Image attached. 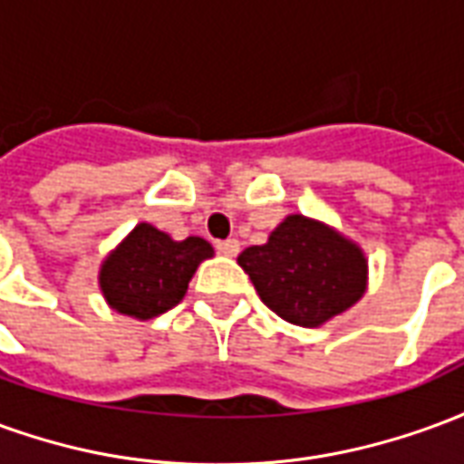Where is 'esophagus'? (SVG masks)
<instances>
[{"mask_svg":"<svg viewBox=\"0 0 464 464\" xmlns=\"http://www.w3.org/2000/svg\"><path fill=\"white\" fill-rule=\"evenodd\" d=\"M216 251L221 253V256H236V253L241 251V243L236 241V238H228V241H218V243H216Z\"/></svg>","mask_w":464,"mask_h":464,"instance_id":"obj_1","label":"esophagus"}]
</instances>
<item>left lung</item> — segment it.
<instances>
[{
    "instance_id": "1",
    "label": "left lung",
    "mask_w": 464,
    "mask_h": 464,
    "mask_svg": "<svg viewBox=\"0 0 464 464\" xmlns=\"http://www.w3.org/2000/svg\"><path fill=\"white\" fill-rule=\"evenodd\" d=\"M261 301L283 321L318 328L362 298L368 258L358 243L331 226L293 213L238 256Z\"/></svg>"
}]
</instances>
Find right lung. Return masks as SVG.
I'll list each match as a JSON object with an SVG mask.
<instances>
[{"mask_svg":"<svg viewBox=\"0 0 464 464\" xmlns=\"http://www.w3.org/2000/svg\"><path fill=\"white\" fill-rule=\"evenodd\" d=\"M211 256V243L198 236L173 241L151 223H139L106 256L99 285L116 313L149 321L181 303L196 268Z\"/></svg>","mask_w":464,"mask_h":464,"instance_id":"add662e5","label":"right lung"}]
</instances>
